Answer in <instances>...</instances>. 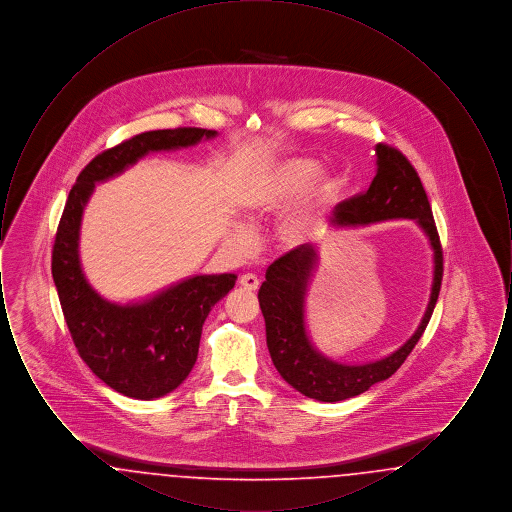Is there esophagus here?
<instances>
[{
  "label": "esophagus",
  "instance_id": "1",
  "mask_svg": "<svg viewBox=\"0 0 512 512\" xmlns=\"http://www.w3.org/2000/svg\"><path fill=\"white\" fill-rule=\"evenodd\" d=\"M240 286L245 288V290H251V292H255L257 288H259V278L255 276V274H244L242 278H240Z\"/></svg>",
  "mask_w": 512,
  "mask_h": 512
}]
</instances>
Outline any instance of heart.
Instances as JSON below:
<instances>
[{
    "instance_id": "heart-1",
    "label": "heart",
    "mask_w": 512,
    "mask_h": 512,
    "mask_svg": "<svg viewBox=\"0 0 512 512\" xmlns=\"http://www.w3.org/2000/svg\"><path fill=\"white\" fill-rule=\"evenodd\" d=\"M317 165L309 159H288L265 172L247 192L245 213L251 219H263L270 213L288 205L295 195L301 194L313 180ZM330 192V182L320 176L305 199L278 224V240L286 245L303 244L317 222L318 211ZM253 230L247 224H236L230 234V244L236 251H247L253 245Z\"/></svg>"
}]
</instances>
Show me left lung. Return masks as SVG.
I'll use <instances>...</instances> for the list:
<instances>
[{
  "mask_svg": "<svg viewBox=\"0 0 512 512\" xmlns=\"http://www.w3.org/2000/svg\"><path fill=\"white\" fill-rule=\"evenodd\" d=\"M376 176L363 194L341 201L332 211V226H363L370 222L411 219L424 230L434 249V282L426 313L416 332L388 357L343 365L324 357L309 340L305 328V295L318 263L317 245L303 244L276 259L259 290V305L267 326L270 359L280 376L307 397L336 403L365 393L370 386L388 380L405 363L422 338L438 301L443 278V251L438 228L424 186L409 159L395 147L376 146Z\"/></svg>",
  "mask_w": 512,
  "mask_h": 512,
  "instance_id": "left-lung-1",
  "label": "left lung"
}]
</instances>
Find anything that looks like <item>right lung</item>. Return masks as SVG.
Wrapping results in <instances>:
<instances>
[{"label": "right lung", "instance_id": "obj_1", "mask_svg": "<svg viewBox=\"0 0 512 512\" xmlns=\"http://www.w3.org/2000/svg\"><path fill=\"white\" fill-rule=\"evenodd\" d=\"M215 136L217 130L190 126L151 130L105 149L78 174L57 226L51 274L78 355L99 380L132 399L163 397L188 378L203 322L238 276L201 274L140 303H111L88 284L80 267L82 213L98 182L121 174L147 153L195 146Z\"/></svg>", "mask_w": 512, "mask_h": 512}]
</instances>
